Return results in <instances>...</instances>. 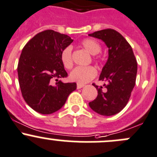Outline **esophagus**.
I'll list each match as a JSON object with an SVG mask.
<instances>
[{
    "instance_id": "obj_1",
    "label": "esophagus",
    "mask_w": 157,
    "mask_h": 157,
    "mask_svg": "<svg viewBox=\"0 0 157 157\" xmlns=\"http://www.w3.org/2000/svg\"><path fill=\"white\" fill-rule=\"evenodd\" d=\"M84 86V85L83 84H80V83H77V89H81L82 87H83Z\"/></svg>"
}]
</instances>
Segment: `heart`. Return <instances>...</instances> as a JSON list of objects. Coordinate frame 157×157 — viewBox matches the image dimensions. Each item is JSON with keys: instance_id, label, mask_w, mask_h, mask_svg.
I'll return each instance as SVG.
<instances>
[{"instance_id": "1", "label": "heart", "mask_w": 157, "mask_h": 157, "mask_svg": "<svg viewBox=\"0 0 157 157\" xmlns=\"http://www.w3.org/2000/svg\"><path fill=\"white\" fill-rule=\"evenodd\" d=\"M81 45L86 51L92 55H97L101 51V46L97 40L86 38L81 41ZM60 60L66 69H71L73 66L72 59V48L67 46L63 48L60 53ZM97 75V71L92 66L88 67H77L74 68L70 74V79L71 81L76 82L80 84H83L92 79Z\"/></svg>"}]
</instances>
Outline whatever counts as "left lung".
<instances>
[{
    "label": "left lung",
    "instance_id": "8db88e82",
    "mask_svg": "<svg viewBox=\"0 0 157 157\" xmlns=\"http://www.w3.org/2000/svg\"><path fill=\"white\" fill-rule=\"evenodd\" d=\"M89 36L103 40L108 48V59L99 80L107 83L97 88V98L90 102L91 109L103 116L121 112L127 104L136 83L137 63L133 49L125 38L113 29L98 30Z\"/></svg>",
    "mask_w": 157,
    "mask_h": 157
}]
</instances>
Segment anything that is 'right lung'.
Masks as SVG:
<instances>
[{"label": "right lung", "instance_id": "add662e5", "mask_svg": "<svg viewBox=\"0 0 157 157\" xmlns=\"http://www.w3.org/2000/svg\"><path fill=\"white\" fill-rule=\"evenodd\" d=\"M73 41L67 35L46 30L35 35L23 48L17 66L18 80L24 100L36 112H56L77 89L76 83L58 80L67 77L60 53ZM53 78L56 79L55 85Z\"/></svg>", "mask_w": 157, "mask_h": 157}]
</instances>
